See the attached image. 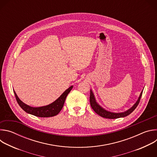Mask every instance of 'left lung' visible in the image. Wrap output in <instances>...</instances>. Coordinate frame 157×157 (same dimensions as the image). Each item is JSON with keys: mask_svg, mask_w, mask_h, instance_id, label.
Wrapping results in <instances>:
<instances>
[{"mask_svg": "<svg viewBox=\"0 0 157 157\" xmlns=\"http://www.w3.org/2000/svg\"><path fill=\"white\" fill-rule=\"evenodd\" d=\"M143 90L142 91L141 93L140 94V96H139L137 101H136V102L133 105V106L132 107H130L129 109L127 110L126 111L123 112V113H113V112L108 111V110H105V109H104L97 102L95 96H94V94L91 89L90 90V98H89V101H90L91 106L93 108V109L94 110L95 113L104 118L114 119H117V118H121V117H126L128 115L130 114L137 107V105L140 102V98L142 97Z\"/></svg>", "mask_w": 157, "mask_h": 157, "instance_id": "obj_1", "label": "left lung"}]
</instances>
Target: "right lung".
Segmentation results:
<instances>
[{
    "mask_svg": "<svg viewBox=\"0 0 157 157\" xmlns=\"http://www.w3.org/2000/svg\"><path fill=\"white\" fill-rule=\"evenodd\" d=\"M73 87V86H71L68 89H67L56 100L52 103L47 105L38 107H33L25 104L18 98L14 90L13 92L18 105L27 113L40 117H50L56 116L61 111L63 107L65 99L71 91Z\"/></svg>",
    "mask_w": 157,
    "mask_h": 157,
    "instance_id": "obj_1",
    "label": "right lung"
}]
</instances>
